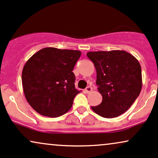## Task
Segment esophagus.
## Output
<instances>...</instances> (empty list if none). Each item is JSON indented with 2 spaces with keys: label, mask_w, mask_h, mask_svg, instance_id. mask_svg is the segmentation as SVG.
<instances>
[{
  "label": "esophagus",
  "mask_w": 158,
  "mask_h": 158,
  "mask_svg": "<svg viewBox=\"0 0 158 158\" xmlns=\"http://www.w3.org/2000/svg\"><path fill=\"white\" fill-rule=\"evenodd\" d=\"M92 90H93V88L92 87H91L90 86H88V87H87L86 88H85V93H86V94H90V92H92Z\"/></svg>",
  "instance_id": "1"
}]
</instances>
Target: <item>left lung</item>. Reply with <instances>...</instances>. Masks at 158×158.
<instances>
[{
    "label": "left lung",
    "instance_id": "8db88e82",
    "mask_svg": "<svg viewBox=\"0 0 158 158\" xmlns=\"http://www.w3.org/2000/svg\"><path fill=\"white\" fill-rule=\"evenodd\" d=\"M87 57L96 71V85L102 96L99 105L91 107L100 116L113 118L124 113L139 96L142 88L141 67L125 51H90Z\"/></svg>",
    "mask_w": 158,
    "mask_h": 158
}]
</instances>
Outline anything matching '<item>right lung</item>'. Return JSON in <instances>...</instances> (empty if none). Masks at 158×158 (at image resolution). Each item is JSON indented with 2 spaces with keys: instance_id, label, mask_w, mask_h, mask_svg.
<instances>
[{
  "instance_id": "add662e5",
  "label": "right lung",
  "mask_w": 158,
  "mask_h": 158,
  "mask_svg": "<svg viewBox=\"0 0 158 158\" xmlns=\"http://www.w3.org/2000/svg\"><path fill=\"white\" fill-rule=\"evenodd\" d=\"M81 51L45 48L25 64L22 84L31 107L44 116L59 117L71 109L79 91L73 70Z\"/></svg>"
}]
</instances>
